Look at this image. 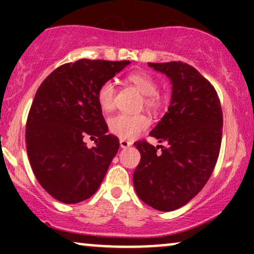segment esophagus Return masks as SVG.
Instances as JSON below:
<instances>
[{
	"label": "esophagus",
	"instance_id": "1",
	"mask_svg": "<svg viewBox=\"0 0 254 254\" xmlns=\"http://www.w3.org/2000/svg\"><path fill=\"white\" fill-rule=\"evenodd\" d=\"M119 144H121V148H123V149H125V148H129L132 145V143L129 141H127V139H121V141H119Z\"/></svg>",
	"mask_w": 254,
	"mask_h": 254
}]
</instances>
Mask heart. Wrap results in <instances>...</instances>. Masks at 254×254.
<instances>
[{
  "mask_svg": "<svg viewBox=\"0 0 254 254\" xmlns=\"http://www.w3.org/2000/svg\"><path fill=\"white\" fill-rule=\"evenodd\" d=\"M127 81L136 87L144 95V106L148 110L157 111L162 106V98L157 93V83L144 71H133L127 76ZM98 103L104 111H111L116 104V84L105 81L98 89ZM149 127V119L144 115H119L109 119L110 131L121 138L131 139Z\"/></svg>",
  "mask_w": 254,
  "mask_h": 254,
  "instance_id": "obj_1",
  "label": "heart"
}]
</instances>
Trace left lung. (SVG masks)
Here are the masks:
<instances>
[{"mask_svg":"<svg viewBox=\"0 0 254 254\" xmlns=\"http://www.w3.org/2000/svg\"><path fill=\"white\" fill-rule=\"evenodd\" d=\"M148 65L172 83L168 112L149 133L166 147L133 143L141 161L132 180L139 199L156 210L172 211L190 202L214 171L222 139V109L212 84L193 66L183 62Z\"/></svg>","mask_w":254,"mask_h":254,"instance_id":"1","label":"left lung"}]
</instances>
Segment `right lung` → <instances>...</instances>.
Segmentation results:
<instances>
[{
  "label": "right lung",
  "instance_id": "add662e5",
  "mask_svg": "<svg viewBox=\"0 0 254 254\" xmlns=\"http://www.w3.org/2000/svg\"><path fill=\"white\" fill-rule=\"evenodd\" d=\"M130 61L78 60L58 66L38 88L26 123V147L34 176L48 193L65 204L97 192L119 139L109 135L98 89ZM97 137L88 148L83 137Z\"/></svg>",
  "mask_w": 254,
  "mask_h": 254
}]
</instances>
